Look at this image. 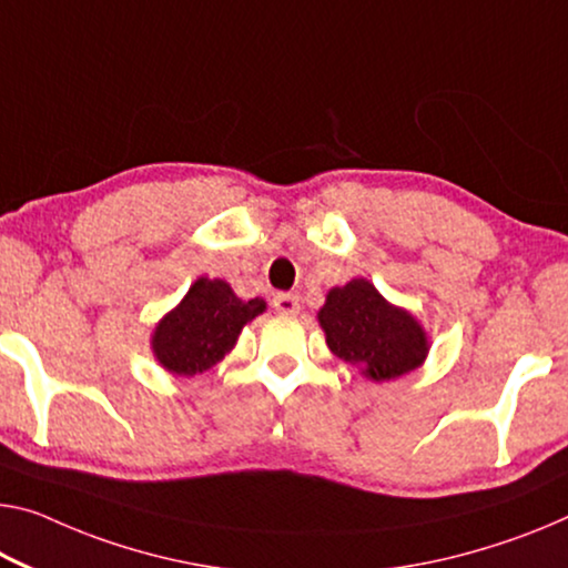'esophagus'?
<instances>
[{
    "mask_svg": "<svg viewBox=\"0 0 568 568\" xmlns=\"http://www.w3.org/2000/svg\"><path fill=\"white\" fill-rule=\"evenodd\" d=\"M274 310L282 312V314H296L300 312V296L290 294V292H278L274 294Z\"/></svg>",
    "mask_w": 568,
    "mask_h": 568,
    "instance_id": "34e87169",
    "label": "esophagus"
}]
</instances>
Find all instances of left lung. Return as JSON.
Returning a JSON list of instances; mask_svg holds the SVG:
<instances>
[{"mask_svg":"<svg viewBox=\"0 0 568 568\" xmlns=\"http://www.w3.org/2000/svg\"><path fill=\"white\" fill-rule=\"evenodd\" d=\"M317 317L329 351L375 383L418 368L429 351L422 325L383 300L365 278L335 286Z\"/></svg>","mask_w":568,"mask_h":568,"instance_id":"8db88e82","label":"left lung"}]
</instances>
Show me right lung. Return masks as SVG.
Listing matches in <instances>:
<instances>
[{
  "instance_id": "add662e5",
  "label": "right lung",
  "mask_w": 568,
  "mask_h": 568,
  "mask_svg": "<svg viewBox=\"0 0 568 568\" xmlns=\"http://www.w3.org/2000/svg\"><path fill=\"white\" fill-rule=\"evenodd\" d=\"M266 310L264 300L243 302L223 278L200 276L185 300L154 329L156 361L174 375H195L231 351L241 327Z\"/></svg>"
}]
</instances>
